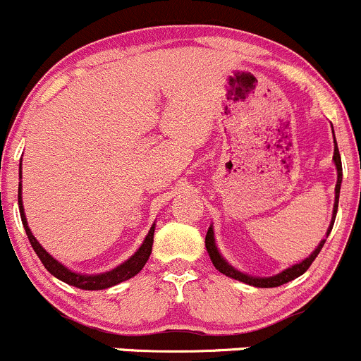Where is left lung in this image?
<instances>
[{
    "label": "left lung",
    "instance_id": "left-lung-1",
    "mask_svg": "<svg viewBox=\"0 0 361 361\" xmlns=\"http://www.w3.org/2000/svg\"><path fill=\"white\" fill-rule=\"evenodd\" d=\"M334 141H335V135H334ZM334 162H335V166H337V174H338V178H337V187H335L334 220H331V226H330V229H328L326 236H328V234H330L331 227H334V222H335V216H337L338 194H341V183H342V162H341V153H338V148H337V141H335ZM324 241H326V240H323L319 245H317L316 250H314L312 254H310L309 257L305 259V261H302V262H300V264H295V266H293V268H288V269H286V271H282V274L275 275V277H268V279L248 277V275L240 274L238 269H234L233 266L227 264V262L222 259V255L219 254V250H216V247H215V238H213V229H212V227H209V229H208V234H206L204 243H206V250H208L209 259H212L213 266H215V268L219 269L220 274L227 275V277H231V279H236V281H240V282H245V284L254 286V288H277V286L286 284V282H289V281H295L296 277H300V275L305 274L307 269L310 268V264H312V262H314V259H316L317 254H319V252H321V248H323Z\"/></svg>",
    "mask_w": 361,
    "mask_h": 361
}]
</instances>
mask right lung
Wrapping results in <instances>:
<instances>
[{"label": "right lung", "mask_w": 361, "mask_h": 361, "mask_svg": "<svg viewBox=\"0 0 361 361\" xmlns=\"http://www.w3.org/2000/svg\"><path fill=\"white\" fill-rule=\"evenodd\" d=\"M19 209H20V219H23V226L26 229L27 234V240H30L31 247L33 250L37 252V255L40 257L42 264L47 268V271L51 275H54L56 279L59 281L66 282L70 286H75L79 289H87V291H95V289H107V288H113V286L120 284V282L128 281L132 279L134 275H137L142 268H145L146 261L149 259V254H152V247H153V233H155V226L149 229L148 236H146L145 243L141 245L137 252L132 255L128 261H125L123 264H120L118 268L111 269L107 274H100V275H80L75 274V271H70L66 269L61 262L56 261L54 257L47 254V252L42 248V245L35 240V236L31 234L30 227H27L26 222V216H24V208H23V199H20V185H19Z\"/></svg>", "instance_id": "1"}]
</instances>
